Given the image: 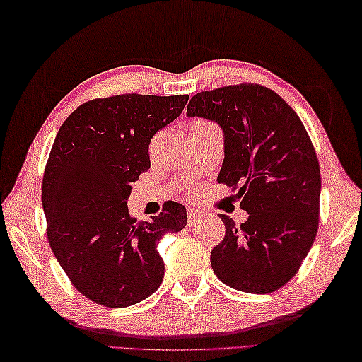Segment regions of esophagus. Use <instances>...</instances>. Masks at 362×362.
<instances>
[{
	"instance_id": "obj_1",
	"label": "esophagus",
	"mask_w": 362,
	"mask_h": 362,
	"mask_svg": "<svg viewBox=\"0 0 362 362\" xmlns=\"http://www.w3.org/2000/svg\"><path fill=\"white\" fill-rule=\"evenodd\" d=\"M202 220H204V214L200 212L195 208H189L187 209V222L190 226H195L202 222Z\"/></svg>"
}]
</instances>
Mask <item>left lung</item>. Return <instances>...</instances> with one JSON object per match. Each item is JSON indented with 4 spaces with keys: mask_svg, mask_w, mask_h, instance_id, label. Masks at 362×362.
<instances>
[{
    "mask_svg": "<svg viewBox=\"0 0 362 362\" xmlns=\"http://www.w3.org/2000/svg\"><path fill=\"white\" fill-rule=\"evenodd\" d=\"M187 117L217 123L225 159L218 182L238 189L247 222L225 214V238L211 252L220 281L269 293L297 274L319 228L320 167L303 123L278 93L259 84L200 92Z\"/></svg>",
    "mask_w": 362,
    "mask_h": 362,
    "instance_id": "left-lung-1",
    "label": "left lung"
}]
</instances>
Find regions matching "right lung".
Listing matches in <instances>:
<instances>
[{"label":"right lung","instance_id":"obj_1","mask_svg":"<svg viewBox=\"0 0 362 362\" xmlns=\"http://www.w3.org/2000/svg\"><path fill=\"white\" fill-rule=\"evenodd\" d=\"M189 95H115L81 105L62 123L42 184L49 247L76 289L101 306L127 308L158 289V243L187 223L168 203L150 222L128 211L131 182L150 168L148 145L181 115Z\"/></svg>","mask_w":362,"mask_h":362}]
</instances>
